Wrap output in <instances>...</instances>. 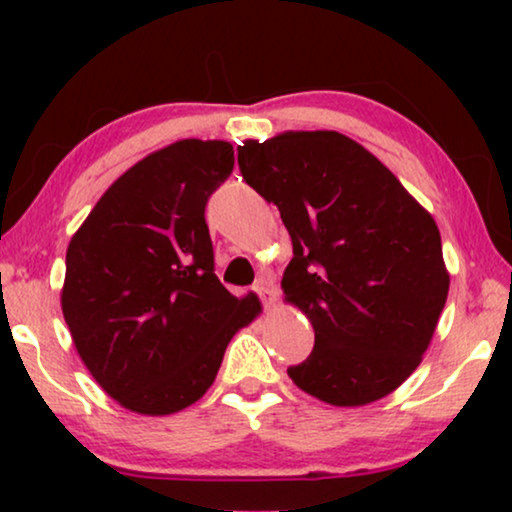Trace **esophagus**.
<instances>
[{"mask_svg":"<svg viewBox=\"0 0 512 512\" xmlns=\"http://www.w3.org/2000/svg\"><path fill=\"white\" fill-rule=\"evenodd\" d=\"M256 293H258V298L263 300V305H265V310H270L272 305H275V300H277V291H275V286H272V282L268 277H261L256 282Z\"/></svg>","mask_w":512,"mask_h":512,"instance_id":"1","label":"esophagus"}]
</instances>
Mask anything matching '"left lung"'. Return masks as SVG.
I'll return each instance as SVG.
<instances>
[{"mask_svg": "<svg viewBox=\"0 0 512 512\" xmlns=\"http://www.w3.org/2000/svg\"><path fill=\"white\" fill-rule=\"evenodd\" d=\"M293 242L284 296L314 328L286 373L319 401L356 408L408 380L443 312L450 275L433 216L373 153L340 132H282L237 146Z\"/></svg>", "mask_w": 512, "mask_h": 512, "instance_id": "left-lung-1", "label": "left lung"}]
</instances>
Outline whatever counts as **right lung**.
<instances>
[{
    "instance_id": "obj_1",
    "label": "right lung",
    "mask_w": 512,
    "mask_h": 512,
    "mask_svg": "<svg viewBox=\"0 0 512 512\" xmlns=\"http://www.w3.org/2000/svg\"><path fill=\"white\" fill-rule=\"evenodd\" d=\"M233 165L219 139L165 146L109 186L67 247L60 300L76 352L139 415L205 396L230 338L261 312L214 275L205 207Z\"/></svg>"
}]
</instances>
